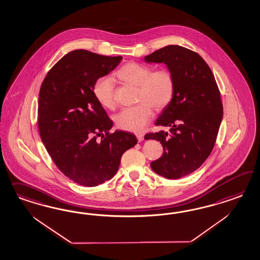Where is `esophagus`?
<instances>
[{
	"label": "esophagus",
	"instance_id": "obj_1",
	"mask_svg": "<svg viewBox=\"0 0 260 260\" xmlns=\"http://www.w3.org/2000/svg\"><path fill=\"white\" fill-rule=\"evenodd\" d=\"M136 137H137L138 142H142L143 141V139H144V135H143V134H137Z\"/></svg>",
	"mask_w": 260,
	"mask_h": 260
}]
</instances>
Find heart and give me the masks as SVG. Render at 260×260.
<instances>
[{
    "label": "heart",
    "instance_id": "b5f03b06",
    "mask_svg": "<svg viewBox=\"0 0 260 260\" xmlns=\"http://www.w3.org/2000/svg\"><path fill=\"white\" fill-rule=\"evenodd\" d=\"M122 82L137 87L136 106L121 110L115 116V124L121 129L141 133L152 116V109L162 110L173 100L175 78L168 68L152 71V68L139 63L128 62L115 73ZM92 91L95 99L107 109H113L114 83L112 79L103 76L95 80Z\"/></svg>",
    "mask_w": 260,
    "mask_h": 260
}]
</instances>
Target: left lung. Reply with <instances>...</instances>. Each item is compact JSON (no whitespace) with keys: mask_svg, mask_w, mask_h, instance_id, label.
<instances>
[{"mask_svg":"<svg viewBox=\"0 0 260 260\" xmlns=\"http://www.w3.org/2000/svg\"><path fill=\"white\" fill-rule=\"evenodd\" d=\"M145 62L165 63L175 78L173 100L155 122L171 129L149 133L145 139H155L163 147V155L150 163L152 171L178 179L197 171L213 150L223 116L220 91L204 59L186 47H162Z\"/></svg>","mask_w":260,"mask_h":260,"instance_id":"obj_1","label":"left lung"}]
</instances>
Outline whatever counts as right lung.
<instances>
[{
	"instance_id": "add662e5",
	"label": "right lung",
	"mask_w": 260,
	"mask_h": 260,
	"mask_svg": "<svg viewBox=\"0 0 260 260\" xmlns=\"http://www.w3.org/2000/svg\"><path fill=\"white\" fill-rule=\"evenodd\" d=\"M121 60L122 56L76 49L61 58L41 85V139L56 167L81 186L110 180L123 153L137 144L134 134L110 133L113 123L92 91L95 80L113 71Z\"/></svg>"
}]
</instances>
